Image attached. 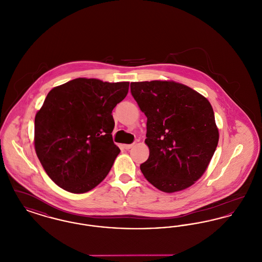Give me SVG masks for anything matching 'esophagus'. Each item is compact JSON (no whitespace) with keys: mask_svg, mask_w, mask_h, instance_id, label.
<instances>
[{"mask_svg":"<svg viewBox=\"0 0 262 262\" xmlns=\"http://www.w3.org/2000/svg\"><path fill=\"white\" fill-rule=\"evenodd\" d=\"M134 145H135L134 143H133V144H125V145H124V148L126 150L130 149Z\"/></svg>","mask_w":262,"mask_h":262,"instance_id":"esophagus-1","label":"esophagus"}]
</instances>
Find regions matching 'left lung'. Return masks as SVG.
<instances>
[{
  "label": "left lung",
  "instance_id": "left-lung-1",
  "mask_svg": "<svg viewBox=\"0 0 262 262\" xmlns=\"http://www.w3.org/2000/svg\"><path fill=\"white\" fill-rule=\"evenodd\" d=\"M130 92L147 118L149 157L140 165L142 174L164 192L192 186L207 169L219 140L211 104L174 81L132 82Z\"/></svg>",
  "mask_w": 262,
  "mask_h": 262
}]
</instances>
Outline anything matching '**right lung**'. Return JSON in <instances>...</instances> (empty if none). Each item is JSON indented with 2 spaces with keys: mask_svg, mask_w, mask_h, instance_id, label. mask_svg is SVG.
Segmentation results:
<instances>
[{
  "mask_svg": "<svg viewBox=\"0 0 262 262\" xmlns=\"http://www.w3.org/2000/svg\"><path fill=\"white\" fill-rule=\"evenodd\" d=\"M129 82L75 78L48 93L35 116L34 146L51 180L84 193L110 172L120 148L113 141V109Z\"/></svg>",
  "mask_w": 262,
  "mask_h": 262,
  "instance_id": "obj_1",
  "label": "right lung"
}]
</instances>
